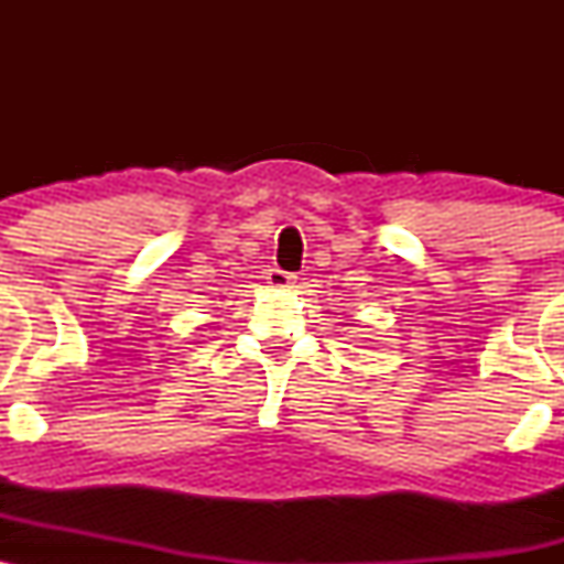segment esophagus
<instances>
[{"label": "esophagus", "instance_id": "esophagus-1", "mask_svg": "<svg viewBox=\"0 0 564 564\" xmlns=\"http://www.w3.org/2000/svg\"><path fill=\"white\" fill-rule=\"evenodd\" d=\"M268 283L273 289H289L291 283H294V275H289V273H283V270H270L268 273Z\"/></svg>", "mask_w": 564, "mask_h": 564}]
</instances>
